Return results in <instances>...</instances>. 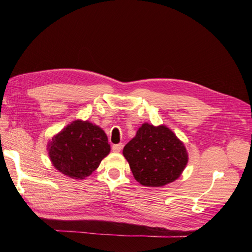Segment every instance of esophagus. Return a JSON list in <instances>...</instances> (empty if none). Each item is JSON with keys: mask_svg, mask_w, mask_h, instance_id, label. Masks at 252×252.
Returning <instances> with one entry per match:
<instances>
[{"mask_svg": "<svg viewBox=\"0 0 252 252\" xmlns=\"http://www.w3.org/2000/svg\"><path fill=\"white\" fill-rule=\"evenodd\" d=\"M122 148H123V145H122V143L112 145V151L113 152H120L122 150Z\"/></svg>", "mask_w": 252, "mask_h": 252, "instance_id": "34e87169", "label": "esophagus"}]
</instances>
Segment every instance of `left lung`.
<instances>
[{"label":"left lung","mask_w":252,"mask_h":252,"mask_svg":"<svg viewBox=\"0 0 252 252\" xmlns=\"http://www.w3.org/2000/svg\"><path fill=\"white\" fill-rule=\"evenodd\" d=\"M134 179L147 187H162L180 178L188 154L168 127L144 123L123 149Z\"/></svg>","instance_id":"left-lung-1"}]
</instances>
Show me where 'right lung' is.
Returning a JSON list of instances; mask_svg holds the SVG:
<instances>
[{
  "instance_id": "right-lung-1",
  "label": "right lung",
  "mask_w": 252,
  "mask_h": 252,
  "mask_svg": "<svg viewBox=\"0 0 252 252\" xmlns=\"http://www.w3.org/2000/svg\"><path fill=\"white\" fill-rule=\"evenodd\" d=\"M109 152L107 135L102 128L88 121H73L48 144L52 165L75 180H83L93 173Z\"/></svg>"
}]
</instances>
